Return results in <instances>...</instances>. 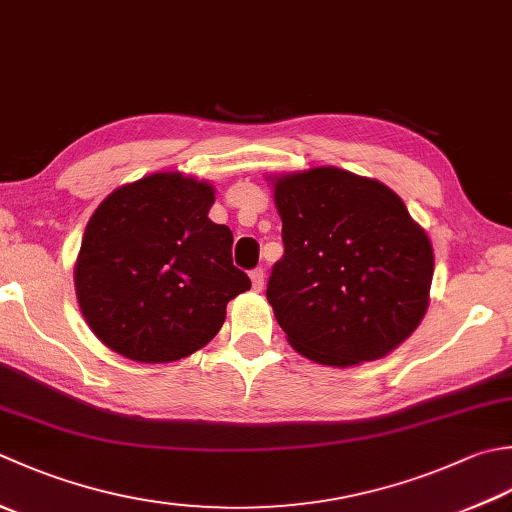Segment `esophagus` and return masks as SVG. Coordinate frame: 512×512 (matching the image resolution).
<instances>
[{"label":"esophagus","mask_w":512,"mask_h":512,"mask_svg":"<svg viewBox=\"0 0 512 512\" xmlns=\"http://www.w3.org/2000/svg\"><path fill=\"white\" fill-rule=\"evenodd\" d=\"M264 277H266L264 268L250 270V282H253V288H255V290H262V288H264Z\"/></svg>","instance_id":"esophagus-1"}]
</instances>
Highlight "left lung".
Segmentation results:
<instances>
[{
  "mask_svg": "<svg viewBox=\"0 0 512 512\" xmlns=\"http://www.w3.org/2000/svg\"><path fill=\"white\" fill-rule=\"evenodd\" d=\"M284 255L266 297L290 346L324 366L388 355L422 322L433 246L377 179L319 166L273 177Z\"/></svg>",
  "mask_w": 512,
  "mask_h": 512,
  "instance_id": "8db88e82",
  "label": "left lung"
}]
</instances>
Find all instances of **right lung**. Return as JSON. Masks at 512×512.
<instances>
[{"label":"right lung","mask_w":512,"mask_h":512,"mask_svg":"<svg viewBox=\"0 0 512 512\" xmlns=\"http://www.w3.org/2000/svg\"><path fill=\"white\" fill-rule=\"evenodd\" d=\"M215 188L155 173L113 190L90 217L75 264L77 302L90 330L133 362L193 355L250 288L233 266V233L208 219Z\"/></svg>","instance_id":"right-lung-1"}]
</instances>
